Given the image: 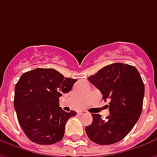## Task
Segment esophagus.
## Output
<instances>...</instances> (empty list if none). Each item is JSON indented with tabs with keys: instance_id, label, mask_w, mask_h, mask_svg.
Wrapping results in <instances>:
<instances>
[{
	"instance_id": "esophagus-1",
	"label": "esophagus",
	"mask_w": 157,
	"mask_h": 157,
	"mask_svg": "<svg viewBox=\"0 0 157 157\" xmlns=\"http://www.w3.org/2000/svg\"><path fill=\"white\" fill-rule=\"evenodd\" d=\"M86 111H85V110H82V111H79L78 112V114L79 115H82V114H86Z\"/></svg>"
}]
</instances>
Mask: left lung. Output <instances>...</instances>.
I'll list each match as a JSON object with an SVG mask.
<instances>
[{
	"label": "left lung",
	"mask_w": 157,
	"mask_h": 157,
	"mask_svg": "<svg viewBox=\"0 0 157 157\" xmlns=\"http://www.w3.org/2000/svg\"><path fill=\"white\" fill-rule=\"evenodd\" d=\"M89 82L100 90L104 101L109 100V115L102 119L92 113V123L86 127L92 141L112 145L128 135L141 114L145 95L144 82L135 66L113 63L90 75Z\"/></svg>",
	"instance_id": "obj_1"
}]
</instances>
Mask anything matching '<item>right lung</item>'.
<instances>
[{"label":"right lung","mask_w":157,"mask_h":157,"mask_svg":"<svg viewBox=\"0 0 157 157\" xmlns=\"http://www.w3.org/2000/svg\"><path fill=\"white\" fill-rule=\"evenodd\" d=\"M77 80L64 77L55 69L37 68L23 73L15 86L14 108L27 137L39 145L60 141L65 126L76 112H65L59 98Z\"/></svg>","instance_id":"add662e5"}]
</instances>
